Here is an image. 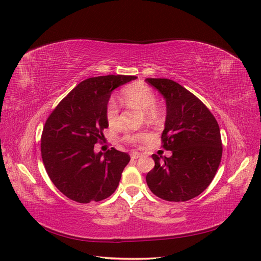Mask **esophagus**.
<instances>
[{
  "label": "esophagus",
  "instance_id": "1",
  "mask_svg": "<svg viewBox=\"0 0 261 261\" xmlns=\"http://www.w3.org/2000/svg\"><path fill=\"white\" fill-rule=\"evenodd\" d=\"M141 157H142V153H140V152L134 151V152L131 153V158L132 159H138V158H141Z\"/></svg>",
  "mask_w": 261,
  "mask_h": 261
}]
</instances>
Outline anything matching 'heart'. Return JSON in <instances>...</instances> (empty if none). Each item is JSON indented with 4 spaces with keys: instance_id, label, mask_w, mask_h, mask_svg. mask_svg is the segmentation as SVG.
I'll return each mask as SVG.
<instances>
[{
    "instance_id": "heart-1",
    "label": "heart",
    "mask_w": 261,
    "mask_h": 261,
    "mask_svg": "<svg viewBox=\"0 0 261 261\" xmlns=\"http://www.w3.org/2000/svg\"><path fill=\"white\" fill-rule=\"evenodd\" d=\"M123 100L130 105L145 111L146 118L148 120H155L158 117V110L156 108V95L151 90L150 87L143 83H136L128 86L122 91ZM106 119L111 125H116L119 120V108L118 104L114 99H111L106 105ZM147 138L146 133L127 134L125 141L129 143H140Z\"/></svg>"
}]
</instances>
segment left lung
<instances>
[{
	"mask_svg": "<svg viewBox=\"0 0 261 261\" xmlns=\"http://www.w3.org/2000/svg\"><path fill=\"white\" fill-rule=\"evenodd\" d=\"M166 100L163 147L172 156L153 153L155 167L146 175L153 195L182 202L199 196L213 180L221 160L220 130L215 117L196 95L167 79H146Z\"/></svg>",
	"mask_w": 261,
	"mask_h": 261,
	"instance_id": "1",
	"label": "left lung"
}]
</instances>
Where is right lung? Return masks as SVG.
<instances>
[{
    "instance_id": "1",
    "label": "right lung",
    "mask_w": 261,
    "mask_h": 261,
    "mask_svg": "<svg viewBox=\"0 0 261 261\" xmlns=\"http://www.w3.org/2000/svg\"><path fill=\"white\" fill-rule=\"evenodd\" d=\"M136 79L91 77L77 85L48 117L42 134L43 162L54 185L69 199L98 202L118 187L130 156L115 148L95 152L94 144L109 127L106 105L112 92Z\"/></svg>"
}]
</instances>
